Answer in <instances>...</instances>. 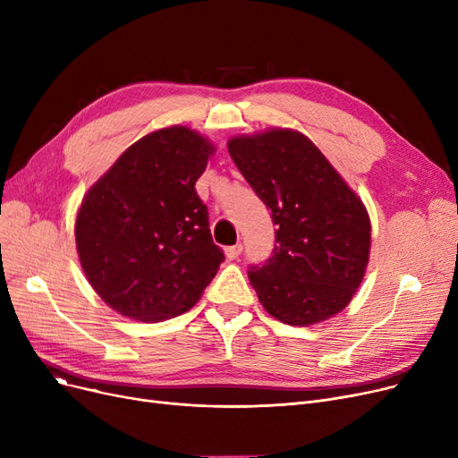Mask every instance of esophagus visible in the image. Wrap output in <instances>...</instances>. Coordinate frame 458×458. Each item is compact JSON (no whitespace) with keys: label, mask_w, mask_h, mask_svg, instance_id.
Listing matches in <instances>:
<instances>
[{"label":"esophagus","mask_w":458,"mask_h":458,"mask_svg":"<svg viewBox=\"0 0 458 458\" xmlns=\"http://www.w3.org/2000/svg\"><path fill=\"white\" fill-rule=\"evenodd\" d=\"M242 250H243V245H242V243H237V245H233V247L225 249V254H226V258H228V259H237V256L242 254Z\"/></svg>","instance_id":"34e87169"}]
</instances>
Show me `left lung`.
<instances>
[{
	"mask_svg": "<svg viewBox=\"0 0 458 458\" xmlns=\"http://www.w3.org/2000/svg\"><path fill=\"white\" fill-rule=\"evenodd\" d=\"M228 152L276 225L273 256L249 271L261 306L293 327L340 314L369 261L371 221L362 199L297 130L235 135Z\"/></svg>",
	"mask_w": 458,
	"mask_h": 458,
	"instance_id": "obj_1",
	"label": "left lung"
}]
</instances>
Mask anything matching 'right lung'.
<instances>
[{
  "instance_id": "right-lung-1",
  "label": "right lung",
  "mask_w": 458,
  "mask_h": 458,
  "mask_svg": "<svg viewBox=\"0 0 458 458\" xmlns=\"http://www.w3.org/2000/svg\"><path fill=\"white\" fill-rule=\"evenodd\" d=\"M215 154L187 126L126 148L81 200L76 249L100 299L120 316L157 323L195 306L225 261L195 183Z\"/></svg>"
}]
</instances>
